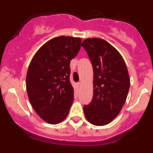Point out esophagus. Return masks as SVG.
Wrapping results in <instances>:
<instances>
[{
	"mask_svg": "<svg viewBox=\"0 0 153 153\" xmlns=\"http://www.w3.org/2000/svg\"><path fill=\"white\" fill-rule=\"evenodd\" d=\"M81 85H82V83H81V82H79V83H78V86H80Z\"/></svg>",
	"mask_w": 153,
	"mask_h": 153,
	"instance_id": "1",
	"label": "esophagus"
}]
</instances>
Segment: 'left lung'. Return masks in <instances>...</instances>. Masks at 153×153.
Instances as JSON below:
<instances>
[{
	"label": "left lung",
	"instance_id": "1",
	"mask_svg": "<svg viewBox=\"0 0 153 153\" xmlns=\"http://www.w3.org/2000/svg\"><path fill=\"white\" fill-rule=\"evenodd\" d=\"M81 46L93 70V96L83 106L85 117L93 125H106L118 116L126 100L130 85L126 65L120 53L102 39L87 38Z\"/></svg>",
	"mask_w": 153,
	"mask_h": 153
}]
</instances>
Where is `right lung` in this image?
<instances>
[{"label":"right lung","instance_id":"obj_1","mask_svg":"<svg viewBox=\"0 0 153 153\" xmlns=\"http://www.w3.org/2000/svg\"><path fill=\"white\" fill-rule=\"evenodd\" d=\"M80 46L79 37H54L40 47L30 63L26 78L29 100L48 123H59L70 111L74 101L70 63Z\"/></svg>","mask_w":153,"mask_h":153}]
</instances>
